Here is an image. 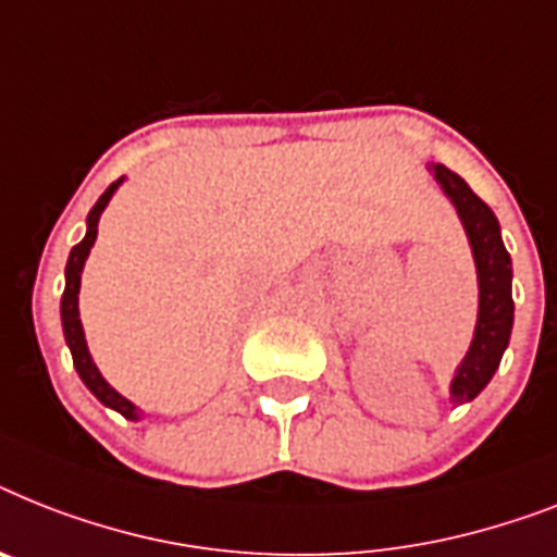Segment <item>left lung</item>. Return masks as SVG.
<instances>
[{"label": "left lung", "mask_w": 557, "mask_h": 557, "mask_svg": "<svg viewBox=\"0 0 557 557\" xmlns=\"http://www.w3.org/2000/svg\"><path fill=\"white\" fill-rule=\"evenodd\" d=\"M426 169L435 174L441 191L458 211L469 246H472L474 269H478V323H474L467 357L460 360L449 383V400L460 406L474 400L486 388L509 346L515 323L512 257L500 239L498 216L469 188L467 180H460L441 162H429Z\"/></svg>", "instance_id": "left-lung-1"}]
</instances>
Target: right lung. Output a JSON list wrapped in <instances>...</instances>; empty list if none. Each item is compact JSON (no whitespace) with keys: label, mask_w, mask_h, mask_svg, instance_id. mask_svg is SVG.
<instances>
[{"label":"right lung","mask_w":557,"mask_h":557,"mask_svg":"<svg viewBox=\"0 0 557 557\" xmlns=\"http://www.w3.org/2000/svg\"><path fill=\"white\" fill-rule=\"evenodd\" d=\"M125 176H120L116 183H111L106 188V194L99 197L97 206L88 211V232L85 237L71 248V257H67L65 265V292H62V302H59V314H62V332H65V343L67 349H71V357H74V369L76 374L83 377L85 386L90 388V395L97 397L99 404L108 406V409L120 411L125 420H143V411L137 406L131 404L128 397H122L111 383L99 374L97 363H94V357L88 351V343H85V332H83V320H79V283H83V269L85 260H88L90 248H94V239H97V225L99 216L106 211V206L111 202L114 191L122 185Z\"/></svg>","instance_id":"obj_1"}]
</instances>
